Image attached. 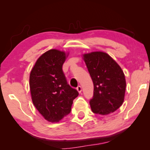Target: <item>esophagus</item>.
<instances>
[{"label":"esophagus","instance_id":"obj_1","mask_svg":"<svg viewBox=\"0 0 150 150\" xmlns=\"http://www.w3.org/2000/svg\"><path fill=\"white\" fill-rule=\"evenodd\" d=\"M77 90L78 91V92H79V93H80L81 92H82V87H81V86L79 85L78 87H77Z\"/></svg>","mask_w":150,"mask_h":150}]
</instances>
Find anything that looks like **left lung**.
Returning a JSON list of instances; mask_svg holds the SVG:
<instances>
[{
    "instance_id": "left-lung-1",
    "label": "left lung",
    "mask_w": 150,
    "mask_h": 150,
    "mask_svg": "<svg viewBox=\"0 0 150 150\" xmlns=\"http://www.w3.org/2000/svg\"><path fill=\"white\" fill-rule=\"evenodd\" d=\"M94 84V94L89 101L94 113L107 115L114 112L124 101L125 75L118 63L104 52L83 55Z\"/></svg>"
}]
</instances>
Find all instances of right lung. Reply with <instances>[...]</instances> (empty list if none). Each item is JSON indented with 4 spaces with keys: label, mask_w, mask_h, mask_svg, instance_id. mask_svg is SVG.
I'll return each mask as SVG.
<instances>
[{
    "label": "right lung",
    "mask_w": 150,
    "mask_h": 150,
    "mask_svg": "<svg viewBox=\"0 0 150 150\" xmlns=\"http://www.w3.org/2000/svg\"><path fill=\"white\" fill-rule=\"evenodd\" d=\"M65 58L63 51L49 50L38 58L30 73L32 102L50 122H58L70 113L73 101L79 94L68 83L63 71Z\"/></svg>",
    "instance_id": "obj_1"
}]
</instances>
